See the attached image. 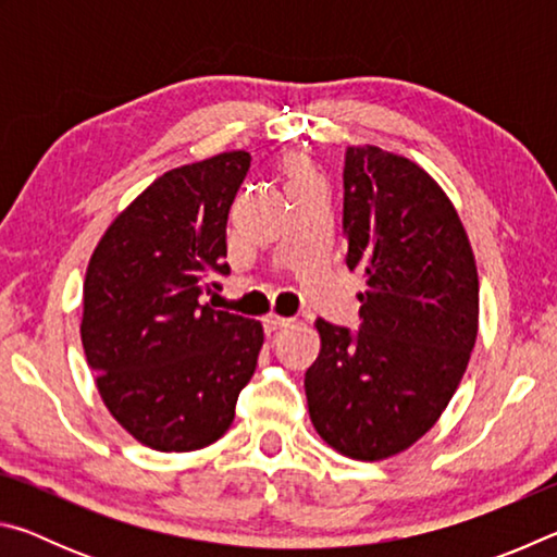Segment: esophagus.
I'll return each instance as SVG.
<instances>
[{
    "mask_svg": "<svg viewBox=\"0 0 557 557\" xmlns=\"http://www.w3.org/2000/svg\"><path fill=\"white\" fill-rule=\"evenodd\" d=\"M262 322H265L268 332H277V329H282V326H289L292 319L289 317H280V314H268L265 319H262Z\"/></svg>",
    "mask_w": 557,
    "mask_h": 557,
    "instance_id": "1",
    "label": "esophagus"
}]
</instances>
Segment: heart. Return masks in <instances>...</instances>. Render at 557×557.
<instances>
[{"instance_id": "obj_1", "label": "heart", "mask_w": 557, "mask_h": 557, "mask_svg": "<svg viewBox=\"0 0 557 557\" xmlns=\"http://www.w3.org/2000/svg\"><path fill=\"white\" fill-rule=\"evenodd\" d=\"M289 169H292V172H297V174H299V169H301V162H299V159H292V162H289Z\"/></svg>"}]
</instances>
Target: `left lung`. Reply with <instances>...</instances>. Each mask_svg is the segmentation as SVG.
<instances>
[{"mask_svg": "<svg viewBox=\"0 0 557 557\" xmlns=\"http://www.w3.org/2000/svg\"><path fill=\"white\" fill-rule=\"evenodd\" d=\"M346 265L363 275L361 326L317 319L305 375L309 418L344 457L398 455L435 425L467 371L479 329L474 252L442 186L410 159L348 147Z\"/></svg>", "mask_w": 557, "mask_h": 557, "instance_id": "8db88e82", "label": "left lung"}]
</instances>
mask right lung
Instances as JSON below:
<instances>
[{
  "mask_svg": "<svg viewBox=\"0 0 557 557\" xmlns=\"http://www.w3.org/2000/svg\"><path fill=\"white\" fill-rule=\"evenodd\" d=\"M250 154L223 152L154 178L92 250L81 338L102 403L157 451L213 445L258 366L262 324L199 297L228 275L225 223Z\"/></svg>",
  "mask_w": 557,
  "mask_h": 557,
  "instance_id": "1",
  "label": "right lung"
}]
</instances>
